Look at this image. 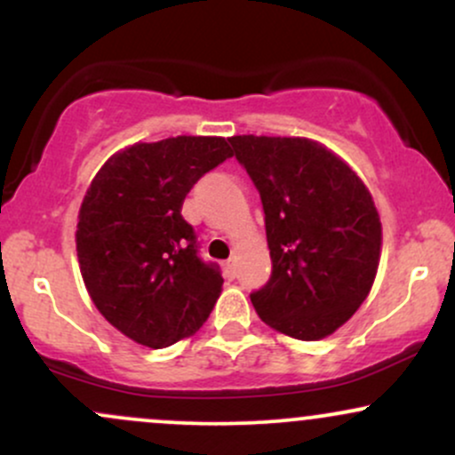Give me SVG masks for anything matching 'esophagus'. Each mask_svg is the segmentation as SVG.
I'll return each instance as SVG.
<instances>
[{
  "instance_id": "obj_1",
  "label": "esophagus",
  "mask_w": 455,
  "mask_h": 455,
  "mask_svg": "<svg viewBox=\"0 0 455 455\" xmlns=\"http://www.w3.org/2000/svg\"><path fill=\"white\" fill-rule=\"evenodd\" d=\"M224 274H227L228 280H233L235 275H237V265H235V260H228V263L224 265Z\"/></svg>"
}]
</instances>
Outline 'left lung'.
Here are the masks:
<instances>
[{"mask_svg":"<svg viewBox=\"0 0 455 455\" xmlns=\"http://www.w3.org/2000/svg\"><path fill=\"white\" fill-rule=\"evenodd\" d=\"M257 186L271 257L267 284L250 293L260 321L297 340H321L372 289L380 218L363 181L336 154L299 137L228 139Z\"/></svg>","mask_w":455,"mask_h":455,"instance_id":"8db88e82","label":"left lung"}]
</instances>
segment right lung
I'll return each instance as SVG.
<instances>
[{
  "label": "right lung",
  "instance_id": "obj_1",
  "mask_svg": "<svg viewBox=\"0 0 455 455\" xmlns=\"http://www.w3.org/2000/svg\"><path fill=\"white\" fill-rule=\"evenodd\" d=\"M233 151L220 137H175L115 154L93 177L76 224L83 280L100 315L130 340L164 348L216 306L222 274L198 257L181 205Z\"/></svg>",
  "mask_w": 455,
  "mask_h": 455
}]
</instances>
